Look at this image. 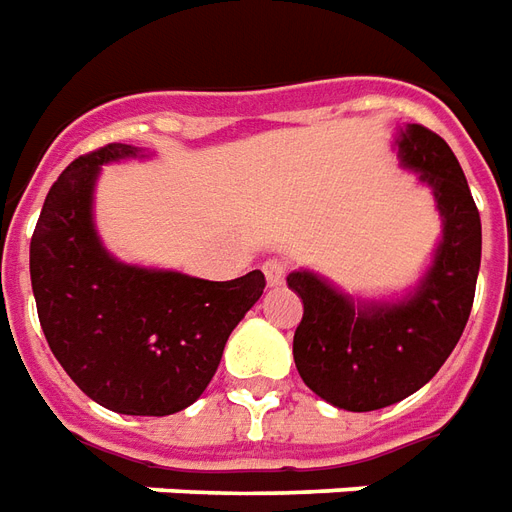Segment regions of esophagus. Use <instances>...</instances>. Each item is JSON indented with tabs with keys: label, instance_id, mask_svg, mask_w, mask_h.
I'll list each match as a JSON object with an SVG mask.
<instances>
[{
	"label": "esophagus",
	"instance_id": "1",
	"mask_svg": "<svg viewBox=\"0 0 512 512\" xmlns=\"http://www.w3.org/2000/svg\"><path fill=\"white\" fill-rule=\"evenodd\" d=\"M263 274H266L268 287L285 285L287 263H285V260H266V263H263Z\"/></svg>",
	"mask_w": 512,
	"mask_h": 512
}]
</instances>
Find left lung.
<instances>
[{
    "label": "left lung",
    "mask_w": 512,
    "mask_h": 512,
    "mask_svg": "<svg viewBox=\"0 0 512 512\" xmlns=\"http://www.w3.org/2000/svg\"><path fill=\"white\" fill-rule=\"evenodd\" d=\"M401 165L418 173L442 219L431 266L401 298H355L298 268L287 285L304 317L293 358L320 399L347 412L391 407L420 391L448 361L472 312L480 271V214L464 170L437 132L407 124L396 138Z\"/></svg>",
    "instance_id": "8db88e82"
}]
</instances>
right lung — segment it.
Masks as SVG:
<instances>
[{"label":"right lung","mask_w":512,"mask_h":512,"mask_svg":"<svg viewBox=\"0 0 512 512\" xmlns=\"http://www.w3.org/2000/svg\"><path fill=\"white\" fill-rule=\"evenodd\" d=\"M135 157L149 154L108 143L67 165L34 227L29 274L48 347L70 380L105 410L160 418L206 391L266 276L208 282L116 260L94 227V187L102 165Z\"/></svg>","instance_id":"add662e5"}]
</instances>
